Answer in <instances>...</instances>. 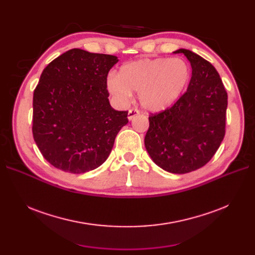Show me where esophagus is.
<instances>
[{
  "mask_svg": "<svg viewBox=\"0 0 255 255\" xmlns=\"http://www.w3.org/2000/svg\"><path fill=\"white\" fill-rule=\"evenodd\" d=\"M139 115V111L138 110H129L128 111V120H132L134 117H136V116Z\"/></svg>",
  "mask_w": 255,
  "mask_h": 255,
  "instance_id": "obj_1",
  "label": "esophagus"
}]
</instances>
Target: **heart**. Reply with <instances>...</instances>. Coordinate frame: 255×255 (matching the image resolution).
<instances>
[{
  "mask_svg": "<svg viewBox=\"0 0 255 255\" xmlns=\"http://www.w3.org/2000/svg\"><path fill=\"white\" fill-rule=\"evenodd\" d=\"M190 74V67L183 58H144L121 66L118 76L107 78L106 87L121 104L132 98L133 91H138V101L144 110L160 112L181 97Z\"/></svg>",
  "mask_w": 255,
  "mask_h": 255,
  "instance_id": "obj_1",
  "label": "heart"
}]
</instances>
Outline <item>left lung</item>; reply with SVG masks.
I'll list each match as a JSON object with an SVG mask.
<instances>
[{
    "mask_svg": "<svg viewBox=\"0 0 255 255\" xmlns=\"http://www.w3.org/2000/svg\"><path fill=\"white\" fill-rule=\"evenodd\" d=\"M190 61L187 91L167 110L149 116L144 145L158 167L188 173L203 167L226 135L228 94L215 67L198 54L180 49Z\"/></svg>",
    "mask_w": 255,
    "mask_h": 255,
    "instance_id": "obj_1",
    "label": "left lung"
}]
</instances>
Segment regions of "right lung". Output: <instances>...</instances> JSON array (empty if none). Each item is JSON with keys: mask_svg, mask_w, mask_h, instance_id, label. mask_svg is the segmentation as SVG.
<instances>
[{"mask_svg": "<svg viewBox=\"0 0 255 255\" xmlns=\"http://www.w3.org/2000/svg\"><path fill=\"white\" fill-rule=\"evenodd\" d=\"M118 58L72 49L44 68L33 97V136L57 169L84 173L109 157L128 112L109 101L107 75Z\"/></svg>", "mask_w": 255, "mask_h": 255, "instance_id": "right-lung-1", "label": "right lung"}]
</instances>
